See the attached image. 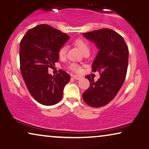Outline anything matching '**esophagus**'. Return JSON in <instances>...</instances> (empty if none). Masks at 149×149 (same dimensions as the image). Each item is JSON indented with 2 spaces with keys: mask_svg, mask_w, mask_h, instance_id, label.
<instances>
[{
  "mask_svg": "<svg viewBox=\"0 0 149 149\" xmlns=\"http://www.w3.org/2000/svg\"><path fill=\"white\" fill-rule=\"evenodd\" d=\"M72 76L74 77L75 79H79L81 78V75H72Z\"/></svg>",
  "mask_w": 149,
  "mask_h": 149,
  "instance_id": "1",
  "label": "esophagus"
}]
</instances>
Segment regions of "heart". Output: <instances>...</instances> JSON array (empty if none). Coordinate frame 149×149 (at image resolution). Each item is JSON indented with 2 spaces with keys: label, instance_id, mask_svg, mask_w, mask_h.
<instances>
[{
  "label": "heart",
  "instance_id": "b5f03b06",
  "mask_svg": "<svg viewBox=\"0 0 149 149\" xmlns=\"http://www.w3.org/2000/svg\"><path fill=\"white\" fill-rule=\"evenodd\" d=\"M75 45L78 47L80 49L81 51L83 52L84 54L85 53H90V45L87 40L84 38H77L74 41ZM68 52V46L67 45H63L60 48L59 51V56L61 58L65 57L66 53ZM69 68L73 72H79L81 71V68L79 66L78 64L72 63L70 65Z\"/></svg>",
  "mask_w": 149,
  "mask_h": 149
}]
</instances>
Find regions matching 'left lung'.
<instances>
[{
	"label": "left lung",
	"mask_w": 149,
	"mask_h": 149,
	"mask_svg": "<svg viewBox=\"0 0 149 149\" xmlns=\"http://www.w3.org/2000/svg\"><path fill=\"white\" fill-rule=\"evenodd\" d=\"M83 35L99 49L92 69L94 72H99L100 77L94 81L90 75H86L90 86L82 97L92 107H102L114 98L123 85L128 68V48L123 37L110 29L84 33Z\"/></svg>",
	"instance_id": "8db88e82"
}]
</instances>
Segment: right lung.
<instances>
[{
    "label": "right lung",
    "mask_w": 149,
    "mask_h": 149,
    "mask_svg": "<svg viewBox=\"0 0 149 149\" xmlns=\"http://www.w3.org/2000/svg\"><path fill=\"white\" fill-rule=\"evenodd\" d=\"M69 38L65 33L43 24L29 29L20 43L22 77L32 97L43 105L59 102L70 79L62 70L53 76L48 73V68L59 61V51Z\"/></svg>",
    "instance_id": "1"
}]
</instances>
